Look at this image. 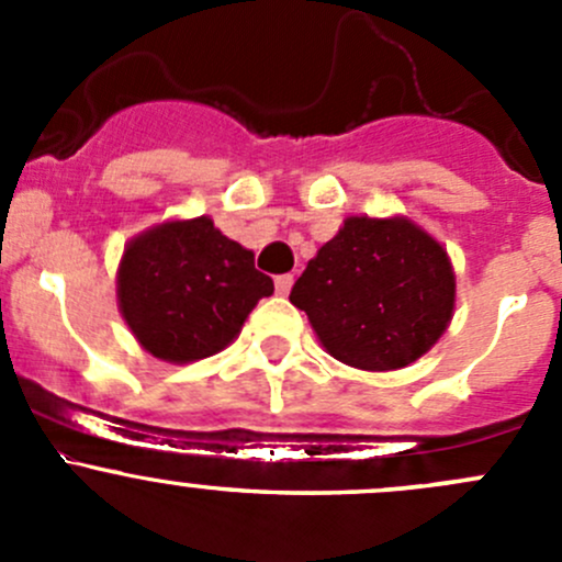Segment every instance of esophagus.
Masks as SVG:
<instances>
[{
  "instance_id": "obj_1",
  "label": "esophagus",
  "mask_w": 562,
  "mask_h": 562,
  "mask_svg": "<svg viewBox=\"0 0 562 562\" xmlns=\"http://www.w3.org/2000/svg\"><path fill=\"white\" fill-rule=\"evenodd\" d=\"M274 288H277V293H280V296H288V293H291V288H293V274H280V277H277Z\"/></svg>"
}]
</instances>
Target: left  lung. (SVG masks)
Instances as JSON below:
<instances>
[{"label": "left lung", "mask_w": 562, "mask_h": 562, "mask_svg": "<svg viewBox=\"0 0 562 562\" xmlns=\"http://www.w3.org/2000/svg\"><path fill=\"white\" fill-rule=\"evenodd\" d=\"M342 364L391 372L422 359L454 317L449 252L407 217H345L291 291Z\"/></svg>", "instance_id": "8db88e82"}]
</instances>
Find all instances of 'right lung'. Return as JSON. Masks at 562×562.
Returning a JSON list of instances; mask_svg holds the SVG:
<instances>
[{"label": "right lung", "instance_id": "add662e5", "mask_svg": "<svg viewBox=\"0 0 562 562\" xmlns=\"http://www.w3.org/2000/svg\"><path fill=\"white\" fill-rule=\"evenodd\" d=\"M274 282L255 269L252 249L223 236L212 217L166 220L124 245L116 302L140 348L190 364L239 337Z\"/></svg>", "mask_w": 562, "mask_h": 562}]
</instances>
